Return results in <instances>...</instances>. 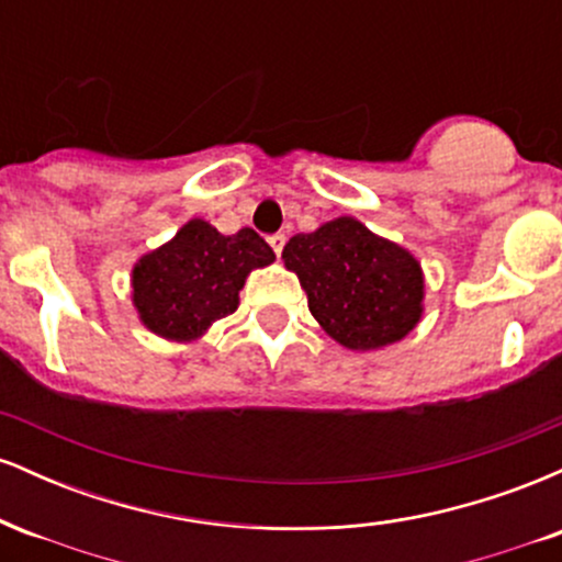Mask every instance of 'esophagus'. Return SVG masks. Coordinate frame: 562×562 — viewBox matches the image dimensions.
<instances>
[{
    "label": "esophagus",
    "instance_id": "obj_1",
    "mask_svg": "<svg viewBox=\"0 0 562 562\" xmlns=\"http://www.w3.org/2000/svg\"><path fill=\"white\" fill-rule=\"evenodd\" d=\"M269 245H272L274 254L280 256V254H282V248H285V235H282V232H277V235L269 237Z\"/></svg>",
    "mask_w": 562,
    "mask_h": 562
}]
</instances>
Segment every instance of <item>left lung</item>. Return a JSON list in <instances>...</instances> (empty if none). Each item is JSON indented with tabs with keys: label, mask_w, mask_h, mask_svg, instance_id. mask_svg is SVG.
<instances>
[{
	"label": "left lung",
	"mask_w": 562,
	"mask_h": 562,
	"mask_svg": "<svg viewBox=\"0 0 562 562\" xmlns=\"http://www.w3.org/2000/svg\"><path fill=\"white\" fill-rule=\"evenodd\" d=\"M282 259L299 274L308 312L340 346L370 351L396 344L420 322V263L357 218L290 237Z\"/></svg>",
	"instance_id": "left-lung-1"
}]
</instances>
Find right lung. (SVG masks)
<instances>
[{"label": "right lung", "mask_w": 562, "mask_h": 562, "mask_svg": "<svg viewBox=\"0 0 562 562\" xmlns=\"http://www.w3.org/2000/svg\"><path fill=\"white\" fill-rule=\"evenodd\" d=\"M272 261L274 250L250 227L222 235L203 218H192L171 243L137 261L134 306L160 338L195 340L235 312L250 269Z\"/></svg>", "instance_id": "1"}]
</instances>
